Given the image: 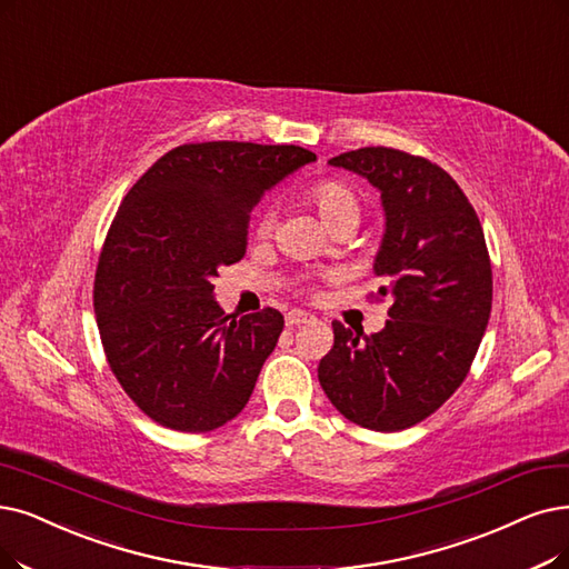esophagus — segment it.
<instances>
[{
  "mask_svg": "<svg viewBox=\"0 0 569 569\" xmlns=\"http://www.w3.org/2000/svg\"><path fill=\"white\" fill-rule=\"evenodd\" d=\"M284 322L287 327H299V325H306V322H312V315L303 312V310H289L284 315Z\"/></svg>",
  "mask_w": 569,
  "mask_h": 569,
  "instance_id": "obj_1",
  "label": "esophagus"
}]
</instances>
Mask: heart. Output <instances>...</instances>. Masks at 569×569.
<instances>
[{"label": "heart", "mask_w": 569, "mask_h": 569, "mask_svg": "<svg viewBox=\"0 0 569 569\" xmlns=\"http://www.w3.org/2000/svg\"><path fill=\"white\" fill-rule=\"evenodd\" d=\"M317 212L322 214L327 223L340 219V217H359V202L355 191L343 184V181H320L310 193ZM272 226V214H263L259 221V233H268Z\"/></svg>", "instance_id": "1"}]
</instances>
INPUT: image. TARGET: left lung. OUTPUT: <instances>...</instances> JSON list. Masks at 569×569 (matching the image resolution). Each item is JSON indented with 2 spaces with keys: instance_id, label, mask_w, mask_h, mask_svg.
Masks as SVG:
<instances>
[{
  "instance_id": "left-lung-1",
  "label": "left lung",
  "mask_w": 569,
  "mask_h": 569,
  "mask_svg": "<svg viewBox=\"0 0 569 569\" xmlns=\"http://www.w3.org/2000/svg\"><path fill=\"white\" fill-rule=\"evenodd\" d=\"M380 191L385 236L373 272L390 297L385 329L333 327L317 367L329 401L373 431L413 427L450 399L479 352L492 308V268L481 221L443 168L388 147L329 161Z\"/></svg>"
}]
</instances>
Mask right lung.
Wrapping results in <instances>:
<instances>
[{
    "label": "right lung",
    "mask_w": 569,
    "mask_h": 569,
    "mask_svg": "<svg viewBox=\"0 0 569 569\" xmlns=\"http://www.w3.org/2000/svg\"><path fill=\"white\" fill-rule=\"evenodd\" d=\"M317 161L293 144H181L134 181L104 238L93 306L111 373L153 422L210 431L252 397L284 317L226 315L219 266L244 257L266 191Z\"/></svg>",
    "instance_id": "obj_1"
}]
</instances>
